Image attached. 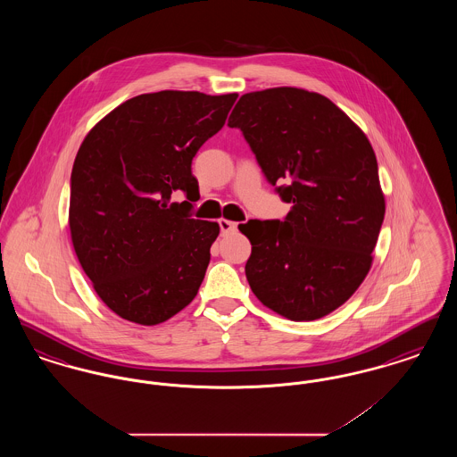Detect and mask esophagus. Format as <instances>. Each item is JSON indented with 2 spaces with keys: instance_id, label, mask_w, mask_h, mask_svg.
<instances>
[{
  "instance_id": "obj_1",
  "label": "esophagus",
  "mask_w": 457,
  "mask_h": 457,
  "mask_svg": "<svg viewBox=\"0 0 457 457\" xmlns=\"http://www.w3.org/2000/svg\"><path fill=\"white\" fill-rule=\"evenodd\" d=\"M219 228H220L222 235H229L238 229V224L233 220H228V219H219Z\"/></svg>"
}]
</instances>
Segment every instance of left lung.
<instances>
[{"mask_svg":"<svg viewBox=\"0 0 457 457\" xmlns=\"http://www.w3.org/2000/svg\"><path fill=\"white\" fill-rule=\"evenodd\" d=\"M228 127L243 131L291 211L239 224L253 295L289 320L326 317L363 283L386 214L377 157L345 111L317 92L274 87L239 97Z\"/></svg>","mask_w":457,"mask_h":457,"instance_id":"obj_1","label":"left lung"}]
</instances>
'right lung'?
<instances>
[{
  "label": "right lung",
  "instance_id": "1",
  "mask_svg": "<svg viewBox=\"0 0 457 457\" xmlns=\"http://www.w3.org/2000/svg\"><path fill=\"white\" fill-rule=\"evenodd\" d=\"M238 94L161 90L131 97L84 138L71 170V243L99 298L116 315L157 326L204 281L218 222L190 218L192 161L226 123Z\"/></svg>",
  "mask_w": 457,
  "mask_h": 457
}]
</instances>
